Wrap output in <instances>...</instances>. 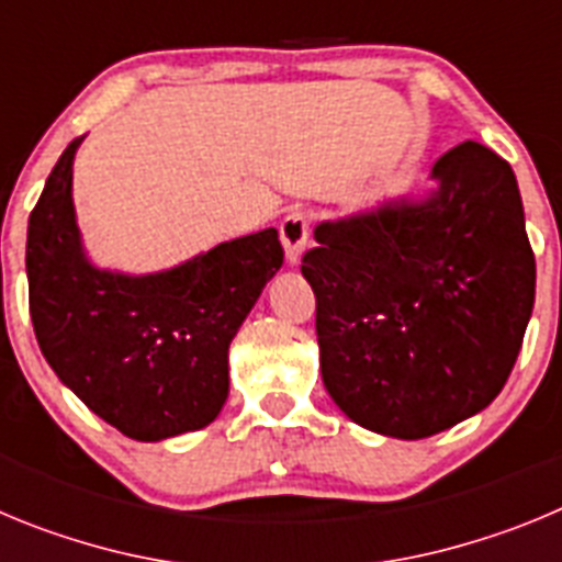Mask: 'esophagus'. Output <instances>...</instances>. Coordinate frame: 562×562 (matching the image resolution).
<instances>
[{
  "label": "esophagus",
  "mask_w": 562,
  "mask_h": 562,
  "mask_svg": "<svg viewBox=\"0 0 562 562\" xmlns=\"http://www.w3.org/2000/svg\"><path fill=\"white\" fill-rule=\"evenodd\" d=\"M281 245L286 250V261L297 265L301 261V252L306 247V238H310V216L304 211H290L281 220Z\"/></svg>",
  "instance_id": "1"
}]
</instances>
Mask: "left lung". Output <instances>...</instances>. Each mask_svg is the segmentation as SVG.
Listing matches in <instances>:
<instances>
[{
  "instance_id": "left-lung-1",
  "label": "left lung",
  "mask_w": 562,
  "mask_h": 562,
  "mask_svg": "<svg viewBox=\"0 0 562 562\" xmlns=\"http://www.w3.org/2000/svg\"><path fill=\"white\" fill-rule=\"evenodd\" d=\"M439 188L315 227L301 272L315 292L321 374L362 428L425 439L484 411L518 360L535 252L509 162L467 140Z\"/></svg>"
}]
</instances>
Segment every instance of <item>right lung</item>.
Segmentation results:
<instances>
[{"label": "right lung", "instance_id": "right-lung-1", "mask_svg": "<svg viewBox=\"0 0 562 562\" xmlns=\"http://www.w3.org/2000/svg\"><path fill=\"white\" fill-rule=\"evenodd\" d=\"M69 143L27 225L30 317L44 360L89 411L137 441L200 430L227 400V349L284 265L276 227L157 276L89 265L72 211Z\"/></svg>", "mask_w": 562, "mask_h": 562}]
</instances>
